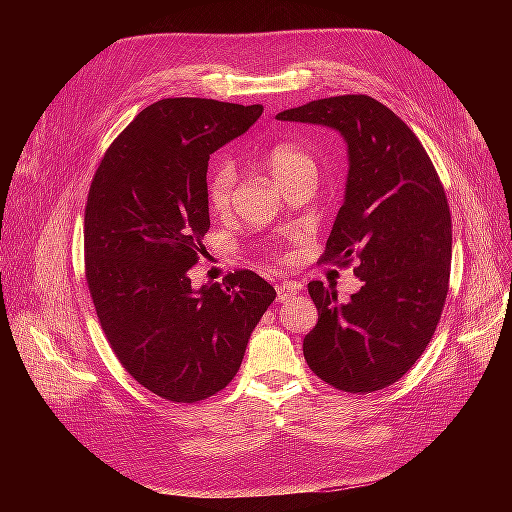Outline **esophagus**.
<instances>
[{"label": "esophagus", "mask_w": 512, "mask_h": 512, "mask_svg": "<svg viewBox=\"0 0 512 512\" xmlns=\"http://www.w3.org/2000/svg\"><path fill=\"white\" fill-rule=\"evenodd\" d=\"M275 292H277V301H286V299L292 297V294L299 292V284H294V282L277 284V286H275Z\"/></svg>", "instance_id": "obj_1"}]
</instances>
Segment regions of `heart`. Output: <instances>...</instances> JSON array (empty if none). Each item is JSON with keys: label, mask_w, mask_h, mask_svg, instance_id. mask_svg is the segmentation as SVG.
<instances>
[{"label": "heart", "mask_w": 512, "mask_h": 512, "mask_svg": "<svg viewBox=\"0 0 512 512\" xmlns=\"http://www.w3.org/2000/svg\"><path fill=\"white\" fill-rule=\"evenodd\" d=\"M265 166L271 173L273 181L280 185L282 190H286L294 181L316 179L318 175V164L312 153L292 143H282L269 149L265 156ZM235 183H237V173L235 168H232V164L220 162L213 166L207 181V200H209L211 211L215 213L228 211L232 203V192H235Z\"/></svg>", "instance_id": "1"}]
</instances>
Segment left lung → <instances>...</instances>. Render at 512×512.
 Segmentation results:
<instances>
[{
	"label": "left lung",
	"instance_id": "left-lung-1",
	"mask_svg": "<svg viewBox=\"0 0 512 512\" xmlns=\"http://www.w3.org/2000/svg\"><path fill=\"white\" fill-rule=\"evenodd\" d=\"M327 126L348 145V181L322 262L363 282L346 303L309 282L318 322L303 339L309 369L346 393L397 382L436 331L451 277L453 230L442 181L416 134L369 96H335L275 115Z\"/></svg>",
	"mask_w": 512,
	"mask_h": 512
}]
</instances>
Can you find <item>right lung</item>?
I'll list each match as a JSON object with an SVG mask.
<instances>
[{
  "label": "right lung",
  "instance_id": "add662e5",
  "mask_svg": "<svg viewBox=\"0 0 512 512\" xmlns=\"http://www.w3.org/2000/svg\"><path fill=\"white\" fill-rule=\"evenodd\" d=\"M260 104L166 98L138 113L91 181L85 277L119 363L145 389L196 404L237 376L275 299L254 271L192 286L209 230V156L254 126Z\"/></svg>",
  "mask_w": 512,
  "mask_h": 512
}]
</instances>
